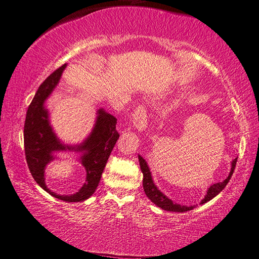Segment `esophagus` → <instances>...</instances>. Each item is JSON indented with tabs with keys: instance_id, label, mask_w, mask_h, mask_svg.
Instances as JSON below:
<instances>
[{
	"instance_id": "obj_1",
	"label": "esophagus",
	"mask_w": 259,
	"mask_h": 259,
	"mask_svg": "<svg viewBox=\"0 0 259 259\" xmlns=\"http://www.w3.org/2000/svg\"><path fill=\"white\" fill-rule=\"evenodd\" d=\"M133 122L135 128L138 129L139 131H144L147 128V111L145 107H138L133 114Z\"/></svg>"
}]
</instances>
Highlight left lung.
<instances>
[{
  "mask_svg": "<svg viewBox=\"0 0 259 259\" xmlns=\"http://www.w3.org/2000/svg\"><path fill=\"white\" fill-rule=\"evenodd\" d=\"M139 158V162H140V169L142 174H144V180H142V186H144V190H145V194L147 195V197L149 198V199L155 203L156 206L160 207L163 210H167V211H176V212H185V211H188L191 210V209L196 208V206H183V205H179V203H176L174 202L171 199H169V198L161 192L157 188V186L155 185L152 180V176L150 172V169L148 167V163L145 160L144 158H142L140 155H138ZM236 162H237V158H235L234 160L232 161V169H230V172L228 175V177L225 179L222 183H217V184H213L210 187H209L208 190H207V194L205 196V198L200 201V203H205L209 200H211L213 197H216L219 192H221L226 185L228 184V181L232 178V175L235 170L236 167Z\"/></svg>",
  "mask_w": 259,
  "mask_h": 259,
  "instance_id": "8db88e82",
  "label": "left lung"
}]
</instances>
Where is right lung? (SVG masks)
Segmentation results:
<instances>
[{
    "instance_id": "right-lung-1",
    "label": "right lung",
    "mask_w": 259,
    "mask_h": 259,
    "mask_svg": "<svg viewBox=\"0 0 259 259\" xmlns=\"http://www.w3.org/2000/svg\"><path fill=\"white\" fill-rule=\"evenodd\" d=\"M65 67L67 64H63L48 76L38 87L27 108L24 123V150L32 177L42 189L60 200L79 202L90 198L96 191L110 153L119 139V134L115 129L117 119L101 108L97 111L95 126L83 142L69 146L58 138L49 119L46 101L56 89ZM61 151L79 152V161L86 169L87 176L84 186L72 195H58L45 185V167L56 158L55 153Z\"/></svg>"
}]
</instances>
